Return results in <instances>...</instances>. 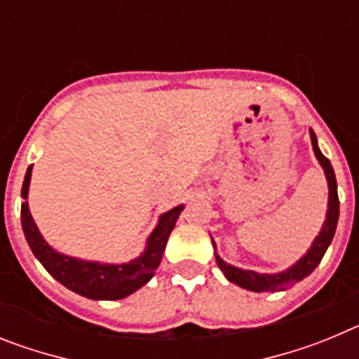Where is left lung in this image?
Wrapping results in <instances>:
<instances>
[{
  "mask_svg": "<svg viewBox=\"0 0 359 359\" xmlns=\"http://www.w3.org/2000/svg\"><path fill=\"white\" fill-rule=\"evenodd\" d=\"M311 144H313V151H315L316 158H318L323 170H325V176H327L329 183V208L325 223H323L322 226V231H320L318 237L313 241V246L309 248V252H307L293 268L286 269V271H282V273L277 275L255 273V271H248V269L233 268V266L226 264V262L215 253V261H217V266L221 268L224 277L230 282H233V284H237V286L244 287V290L257 291V293H275V291H282L286 290V287L294 286L297 282L304 280V278L309 277V275L313 273V269L320 264L323 253H325L327 246L331 244L332 237H334L336 224H338V215H340V199H338V189H336L334 170H332L331 161L323 156L322 151L318 149L316 136L313 131H311ZM212 244H214L215 248L214 241H212Z\"/></svg>",
  "mask_w": 359,
  "mask_h": 359,
  "instance_id": "1",
  "label": "left lung"
}]
</instances>
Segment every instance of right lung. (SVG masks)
<instances>
[{"mask_svg": "<svg viewBox=\"0 0 359 359\" xmlns=\"http://www.w3.org/2000/svg\"><path fill=\"white\" fill-rule=\"evenodd\" d=\"M32 165L25 174L21 196L27 199L28 183H30ZM183 207L172 208L170 212L161 215L156 230L152 231L147 241V250L144 255L131 261L129 264H98V262H84L61 255L55 250L50 248L46 241L41 237L34 219H32L28 203L21 205V224H23L25 237L34 255L41 261L50 275L59 280L62 286L82 297L93 298V300H118L140 290L144 284L151 280L156 268L161 262L165 244L169 239L170 231L176 224L177 215L182 214Z\"/></svg>", "mask_w": 359, "mask_h": 359, "instance_id": "obj_1", "label": "right lung"}]
</instances>
